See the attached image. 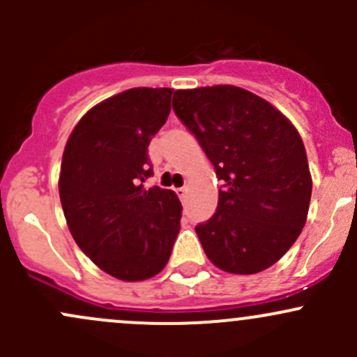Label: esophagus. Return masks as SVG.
<instances>
[{
  "label": "esophagus",
  "instance_id": "1",
  "mask_svg": "<svg viewBox=\"0 0 357 357\" xmlns=\"http://www.w3.org/2000/svg\"><path fill=\"white\" fill-rule=\"evenodd\" d=\"M176 193H178L179 199L185 200V197L188 195V188H186V186H181V188H176Z\"/></svg>",
  "mask_w": 357,
  "mask_h": 357
}]
</instances>
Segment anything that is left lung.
<instances>
[{
    "label": "left lung",
    "instance_id": "8db88e82",
    "mask_svg": "<svg viewBox=\"0 0 357 357\" xmlns=\"http://www.w3.org/2000/svg\"><path fill=\"white\" fill-rule=\"evenodd\" d=\"M172 110L222 181L214 215L195 226L205 254L233 275L264 271L307 218L312 181L301 135L271 103L236 86L178 89Z\"/></svg>",
    "mask_w": 357,
    "mask_h": 357
}]
</instances>
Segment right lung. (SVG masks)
Segmentation results:
<instances>
[{"mask_svg":"<svg viewBox=\"0 0 357 357\" xmlns=\"http://www.w3.org/2000/svg\"><path fill=\"white\" fill-rule=\"evenodd\" d=\"M171 88H135L93 107L63 150L59 192L79 248L110 276L139 282L171 257L181 202L145 190L153 176L149 145L171 112Z\"/></svg>","mask_w":357,"mask_h":357,"instance_id":"right-lung-1","label":"right lung"}]
</instances>
